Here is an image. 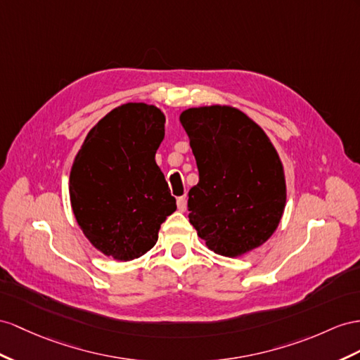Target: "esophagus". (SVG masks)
<instances>
[{"mask_svg": "<svg viewBox=\"0 0 360 360\" xmlns=\"http://www.w3.org/2000/svg\"><path fill=\"white\" fill-rule=\"evenodd\" d=\"M178 210L179 211H186L187 210V196L178 198Z\"/></svg>", "mask_w": 360, "mask_h": 360, "instance_id": "34e87169", "label": "esophagus"}]
</instances>
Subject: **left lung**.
I'll use <instances>...</instances> for the list:
<instances>
[{
	"mask_svg": "<svg viewBox=\"0 0 360 360\" xmlns=\"http://www.w3.org/2000/svg\"><path fill=\"white\" fill-rule=\"evenodd\" d=\"M179 122L199 170L188 191V219L198 236L208 250L231 259L262 246L285 207L283 164L268 135L233 106L190 108Z\"/></svg>",
	"mask_w": 360,
	"mask_h": 360,
	"instance_id": "8db88e82",
	"label": "left lung"
}]
</instances>
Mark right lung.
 Listing matches in <instances>:
<instances>
[{"instance_id": "add662e5", "label": "right lung", "mask_w": 360, "mask_h": 360, "mask_svg": "<svg viewBox=\"0 0 360 360\" xmlns=\"http://www.w3.org/2000/svg\"><path fill=\"white\" fill-rule=\"evenodd\" d=\"M164 123L156 106L124 103L91 129L72 162V213L91 245L117 262L152 250L176 210L155 161Z\"/></svg>"}]
</instances>
